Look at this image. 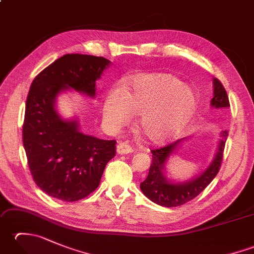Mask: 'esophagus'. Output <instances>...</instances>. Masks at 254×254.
Wrapping results in <instances>:
<instances>
[{
    "instance_id": "34e87169",
    "label": "esophagus",
    "mask_w": 254,
    "mask_h": 254,
    "mask_svg": "<svg viewBox=\"0 0 254 254\" xmlns=\"http://www.w3.org/2000/svg\"><path fill=\"white\" fill-rule=\"evenodd\" d=\"M133 152V149L131 146H128L127 144L126 143H119L117 145V153L119 155H127V154H130Z\"/></svg>"
}]
</instances>
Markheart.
Masks as SVG:
<instances>
[{"instance_id":"1","label":"heart","mask_w":254,"mask_h":254,"mask_svg":"<svg viewBox=\"0 0 254 254\" xmlns=\"http://www.w3.org/2000/svg\"><path fill=\"white\" fill-rule=\"evenodd\" d=\"M197 106L194 91L176 75L142 73L128 80L127 90L111 89L102 104V118L110 128L139 113L138 127L149 142L165 143L177 136L191 120Z\"/></svg>"}]
</instances>
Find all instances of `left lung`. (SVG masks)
I'll list each match as a JSON object with an SVG mask.
<instances>
[{
  "instance_id": "obj_1",
  "label": "left lung",
  "mask_w": 254,
  "mask_h": 254,
  "mask_svg": "<svg viewBox=\"0 0 254 254\" xmlns=\"http://www.w3.org/2000/svg\"><path fill=\"white\" fill-rule=\"evenodd\" d=\"M214 95L210 99V107L215 109H225L229 108L228 96L224 86L217 78H213ZM228 132L223 131L220 133V138L217 144V149L215 153L213 160L207 166V168L201 174L193 177L192 179L186 181H174L167 177L166 165L167 161L176 153L187 137L178 139L175 143H171L167 146L153 149V160L149 167L148 176L139 188L143 194L150 201L165 207H175L185 204L196 197L205 188H206L216 175L220 168L223 160V153L225 143L227 139Z\"/></svg>"
}]
</instances>
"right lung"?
<instances>
[{"instance_id": "right-lung-1", "label": "right lung", "mask_w": 254, "mask_h": 254, "mask_svg": "<svg viewBox=\"0 0 254 254\" xmlns=\"http://www.w3.org/2000/svg\"><path fill=\"white\" fill-rule=\"evenodd\" d=\"M111 62L102 57L65 55L32 80L26 100L23 144L36 185L55 198L78 201L98 188L116 141L84 134L76 118L64 119L58 97L72 89L95 98L96 82Z\"/></svg>"}]
</instances>
